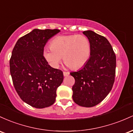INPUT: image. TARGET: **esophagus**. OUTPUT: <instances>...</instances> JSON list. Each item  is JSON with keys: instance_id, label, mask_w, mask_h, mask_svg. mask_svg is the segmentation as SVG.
I'll list each match as a JSON object with an SVG mask.
<instances>
[{"instance_id": "obj_1", "label": "esophagus", "mask_w": 133, "mask_h": 133, "mask_svg": "<svg viewBox=\"0 0 133 133\" xmlns=\"http://www.w3.org/2000/svg\"><path fill=\"white\" fill-rule=\"evenodd\" d=\"M69 75H70L69 72H67V71H63L64 77H66V76H68Z\"/></svg>"}]
</instances>
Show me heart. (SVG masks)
Wrapping results in <instances>:
<instances>
[{
	"mask_svg": "<svg viewBox=\"0 0 133 133\" xmlns=\"http://www.w3.org/2000/svg\"><path fill=\"white\" fill-rule=\"evenodd\" d=\"M90 44L82 34L59 36L51 41L50 48L44 49L43 56L51 66L56 68L62 60L71 69L82 67L89 58Z\"/></svg>",
	"mask_w": 133,
	"mask_h": 133,
	"instance_id": "heart-1",
	"label": "heart"
}]
</instances>
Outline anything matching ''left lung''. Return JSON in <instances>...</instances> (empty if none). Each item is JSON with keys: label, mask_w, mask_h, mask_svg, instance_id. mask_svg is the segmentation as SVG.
<instances>
[{"label": "left lung", "mask_w": 133, "mask_h": 133, "mask_svg": "<svg viewBox=\"0 0 133 133\" xmlns=\"http://www.w3.org/2000/svg\"><path fill=\"white\" fill-rule=\"evenodd\" d=\"M83 34L90 41V56L81 70L70 73L75 80L72 97L78 105L91 107L102 102L111 92L115 80L116 58L105 37L90 30Z\"/></svg>", "instance_id": "8db88e82"}]
</instances>
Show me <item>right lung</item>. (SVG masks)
<instances>
[{
  "label": "right lung",
  "instance_id": "1",
  "mask_svg": "<svg viewBox=\"0 0 133 133\" xmlns=\"http://www.w3.org/2000/svg\"><path fill=\"white\" fill-rule=\"evenodd\" d=\"M59 29H34L17 40L10 59V72L16 92L24 102L42 109L55 102L63 80L60 70L52 68L43 56L47 41Z\"/></svg>",
  "mask_w": 133,
  "mask_h": 133
}]
</instances>
